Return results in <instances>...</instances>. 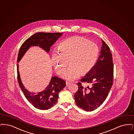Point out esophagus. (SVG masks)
<instances>
[{"label":"esophagus","mask_w":134,"mask_h":134,"mask_svg":"<svg viewBox=\"0 0 134 134\" xmlns=\"http://www.w3.org/2000/svg\"><path fill=\"white\" fill-rule=\"evenodd\" d=\"M70 85V82H66V86H69V85Z\"/></svg>","instance_id":"esophagus-1"}]
</instances>
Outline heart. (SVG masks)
Instances as JSON below:
<instances>
[{"mask_svg":"<svg viewBox=\"0 0 134 134\" xmlns=\"http://www.w3.org/2000/svg\"><path fill=\"white\" fill-rule=\"evenodd\" d=\"M58 50L59 52L52 54V65L57 73L61 75L69 63L63 76L70 81L77 79L81 74L87 73L93 68L99 55L97 44L80 36L63 41L58 46Z\"/></svg>","mask_w":134,"mask_h":134,"instance_id":"1","label":"heart"}]
</instances>
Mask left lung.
Instances as JSON below:
<instances>
[{
    "instance_id": "1",
    "label": "left lung",
    "mask_w": 134,
    "mask_h": 134,
    "mask_svg": "<svg viewBox=\"0 0 134 134\" xmlns=\"http://www.w3.org/2000/svg\"><path fill=\"white\" fill-rule=\"evenodd\" d=\"M100 55L93 68L81 80L91 85L84 87L78 82L79 88L75 94L76 105L81 109L91 111L97 109L107 99L113 83L114 64L112 54L103 40Z\"/></svg>"
}]
</instances>
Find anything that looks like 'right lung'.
<instances>
[{"label": "right lung", "mask_w": 134, "mask_h": 134, "mask_svg": "<svg viewBox=\"0 0 134 134\" xmlns=\"http://www.w3.org/2000/svg\"><path fill=\"white\" fill-rule=\"evenodd\" d=\"M63 35V33H47L38 32L31 36L25 41L20 47L18 54L17 62L18 63L23 58L25 53L32 46H39L48 52L51 47ZM18 80L19 86L27 100L36 109L46 110L51 108L57 103L58 93L65 87V81L58 78V76H52L45 90L41 92L35 93H30L24 87L20 79L17 64Z\"/></svg>", "instance_id": "obj_1"}]
</instances>
